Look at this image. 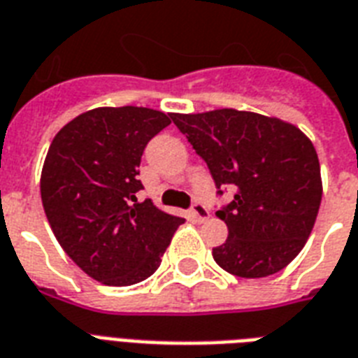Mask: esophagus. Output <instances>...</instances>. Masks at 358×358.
Here are the masks:
<instances>
[{
    "instance_id": "obj_1",
    "label": "esophagus",
    "mask_w": 358,
    "mask_h": 358,
    "mask_svg": "<svg viewBox=\"0 0 358 358\" xmlns=\"http://www.w3.org/2000/svg\"><path fill=\"white\" fill-rule=\"evenodd\" d=\"M209 209L203 203H194L192 205V217L196 218V222H205L209 218Z\"/></svg>"
}]
</instances>
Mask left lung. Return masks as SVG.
<instances>
[{
    "mask_svg": "<svg viewBox=\"0 0 358 358\" xmlns=\"http://www.w3.org/2000/svg\"><path fill=\"white\" fill-rule=\"evenodd\" d=\"M209 168L217 194L234 199L217 210L228 239L215 262L241 278H263L295 259L321 203L320 160L312 141L289 123L231 108L171 113Z\"/></svg>",
    "mask_w": 358,
    "mask_h": 358,
    "instance_id": "obj_1",
    "label": "left lung"
}]
</instances>
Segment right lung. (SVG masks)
<instances>
[{"instance_id": "obj_1", "label": "right lung", "mask_w": 358, "mask_h": 358, "mask_svg": "<svg viewBox=\"0 0 358 358\" xmlns=\"http://www.w3.org/2000/svg\"><path fill=\"white\" fill-rule=\"evenodd\" d=\"M170 123L151 108H95L50 145L41 176L46 218L66 256L102 284L149 278L185 222L136 198L143 149Z\"/></svg>"}]
</instances>
